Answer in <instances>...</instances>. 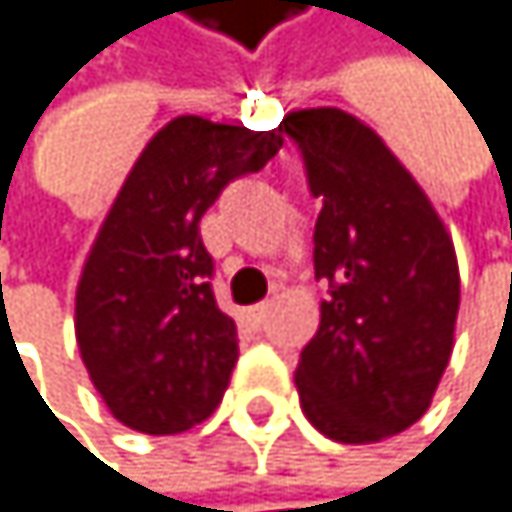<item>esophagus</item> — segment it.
Returning <instances> with one entry per match:
<instances>
[{"instance_id": "obj_1", "label": "esophagus", "mask_w": 512, "mask_h": 512, "mask_svg": "<svg viewBox=\"0 0 512 512\" xmlns=\"http://www.w3.org/2000/svg\"><path fill=\"white\" fill-rule=\"evenodd\" d=\"M267 312H270V303H258V306H251V309H248V321H251L254 327H261V324L267 321Z\"/></svg>"}]
</instances>
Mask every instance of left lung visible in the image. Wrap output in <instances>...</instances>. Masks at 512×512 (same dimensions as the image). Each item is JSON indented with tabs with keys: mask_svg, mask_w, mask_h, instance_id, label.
Returning a JSON list of instances; mask_svg holds the SVG:
<instances>
[{
	"mask_svg": "<svg viewBox=\"0 0 512 512\" xmlns=\"http://www.w3.org/2000/svg\"><path fill=\"white\" fill-rule=\"evenodd\" d=\"M306 160L315 279L331 282L294 373L306 419L337 443H379L419 422L455 343V245L419 181L343 108L282 118Z\"/></svg>",
	"mask_w": 512,
	"mask_h": 512,
	"instance_id": "8db88e82",
	"label": "left lung"
}]
</instances>
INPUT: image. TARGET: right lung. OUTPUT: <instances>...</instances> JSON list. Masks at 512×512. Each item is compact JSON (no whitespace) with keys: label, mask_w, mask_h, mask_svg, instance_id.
Wrapping results in <instances>:
<instances>
[{"label":"right lung","mask_w":512,"mask_h":512,"mask_svg":"<svg viewBox=\"0 0 512 512\" xmlns=\"http://www.w3.org/2000/svg\"><path fill=\"white\" fill-rule=\"evenodd\" d=\"M279 148V130L181 115L127 172L75 291L81 361L121 425L181 434L221 404L239 343L212 294L200 218L233 178L264 169Z\"/></svg>","instance_id":"obj_1"}]
</instances>
